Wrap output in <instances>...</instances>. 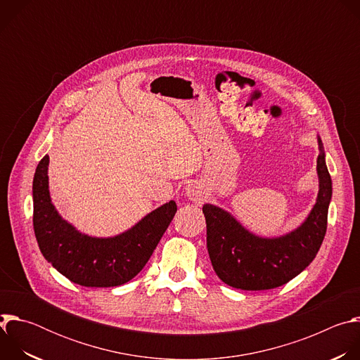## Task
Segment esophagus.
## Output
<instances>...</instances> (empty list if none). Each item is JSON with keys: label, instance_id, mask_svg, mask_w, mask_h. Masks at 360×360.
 <instances>
[{"label": "esophagus", "instance_id": "esophagus-1", "mask_svg": "<svg viewBox=\"0 0 360 360\" xmlns=\"http://www.w3.org/2000/svg\"><path fill=\"white\" fill-rule=\"evenodd\" d=\"M185 195H186L188 200H191L196 205L202 203L205 199H207V192H205L203 186L198 182H191L185 189Z\"/></svg>", "mask_w": 360, "mask_h": 360}]
</instances>
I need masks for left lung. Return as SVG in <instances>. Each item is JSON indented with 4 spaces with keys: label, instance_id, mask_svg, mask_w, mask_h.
Instances as JSON below:
<instances>
[{
    "label": "left lung",
    "instance_id": "1",
    "mask_svg": "<svg viewBox=\"0 0 360 360\" xmlns=\"http://www.w3.org/2000/svg\"><path fill=\"white\" fill-rule=\"evenodd\" d=\"M318 145L316 202L295 229L279 236H261L245 228L224 208L203 205L208 253L222 282L243 290L274 289L288 283L315 259L326 233L332 199V179L319 136Z\"/></svg>",
    "mask_w": 360,
    "mask_h": 360
}]
</instances>
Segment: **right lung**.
I'll return each mask as SVG.
<instances>
[{"instance_id": "right-lung-1", "label": "right lung", "mask_w": 360, "mask_h": 360, "mask_svg": "<svg viewBox=\"0 0 360 360\" xmlns=\"http://www.w3.org/2000/svg\"><path fill=\"white\" fill-rule=\"evenodd\" d=\"M48 165L49 157L45 155L32 181L34 232L44 258L71 282L86 288L120 286L136 276L174 219L175 200L161 205L115 236H91L64 219L54 207Z\"/></svg>"}]
</instances>
